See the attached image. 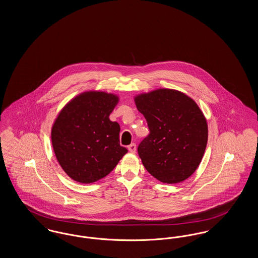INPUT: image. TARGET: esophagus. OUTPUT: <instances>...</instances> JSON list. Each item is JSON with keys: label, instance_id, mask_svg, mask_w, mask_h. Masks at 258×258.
I'll list each match as a JSON object with an SVG mask.
<instances>
[{"label": "esophagus", "instance_id": "obj_1", "mask_svg": "<svg viewBox=\"0 0 258 258\" xmlns=\"http://www.w3.org/2000/svg\"><path fill=\"white\" fill-rule=\"evenodd\" d=\"M128 151L131 152V153H133V154H135V152H136V145H135V143H133V144H131L128 147Z\"/></svg>", "mask_w": 258, "mask_h": 258}]
</instances>
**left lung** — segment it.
I'll return each mask as SVG.
<instances>
[{
    "label": "left lung",
    "instance_id": "1",
    "mask_svg": "<svg viewBox=\"0 0 258 258\" xmlns=\"http://www.w3.org/2000/svg\"><path fill=\"white\" fill-rule=\"evenodd\" d=\"M150 134L138 146L147 171L164 184H177L199 166L208 141V124L197 102L183 92L160 88L135 96Z\"/></svg>",
    "mask_w": 258,
    "mask_h": 258
}]
</instances>
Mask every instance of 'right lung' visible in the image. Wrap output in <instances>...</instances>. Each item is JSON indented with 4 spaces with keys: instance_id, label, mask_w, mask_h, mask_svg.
<instances>
[{
    "instance_id": "right-lung-1",
    "label": "right lung",
    "mask_w": 258,
    "mask_h": 258,
    "mask_svg": "<svg viewBox=\"0 0 258 258\" xmlns=\"http://www.w3.org/2000/svg\"><path fill=\"white\" fill-rule=\"evenodd\" d=\"M120 100L103 91H86L72 98L51 128L52 146L62 170L82 184L107 176L127 150L120 145V124L109 119Z\"/></svg>"
}]
</instances>
